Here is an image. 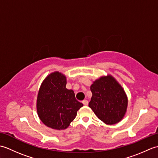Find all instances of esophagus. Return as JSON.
Returning a JSON list of instances; mask_svg holds the SVG:
<instances>
[{
  "label": "esophagus",
  "mask_w": 158,
  "mask_h": 158,
  "mask_svg": "<svg viewBox=\"0 0 158 158\" xmlns=\"http://www.w3.org/2000/svg\"><path fill=\"white\" fill-rule=\"evenodd\" d=\"M82 103L83 104V105L87 106L88 105V101L87 100H83V101H82Z\"/></svg>",
  "instance_id": "esophagus-1"
}]
</instances>
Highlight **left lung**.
I'll return each mask as SVG.
<instances>
[{"label":"left lung","mask_w":158,"mask_h":158,"mask_svg":"<svg viewBox=\"0 0 158 158\" xmlns=\"http://www.w3.org/2000/svg\"><path fill=\"white\" fill-rule=\"evenodd\" d=\"M92 93L89 106L102 122L113 125L119 122L126 113L127 98L124 89L111 75L103 76L90 86Z\"/></svg>","instance_id":"left-lung-1"}]
</instances>
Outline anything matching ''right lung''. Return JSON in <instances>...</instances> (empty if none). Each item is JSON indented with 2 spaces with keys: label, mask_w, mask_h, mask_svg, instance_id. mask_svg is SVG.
<instances>
[{
  "label": "right lung",
  "mask_w": 158,
  "mask_h": 158,
  "mask_svg": "<svg viewBox=\"0 0 158 158\" xmlns=\"http://www.w3.org/2000/svg\"><path fill=\"white\" fill-rule=\"evenodd\" d=\"M66 78L56 71L46 77L40 87L36 110L41 122L55 130H64L75 119L83 104L77 101L73 90L66 88Z\"/></svg>",
  "instance_id": "1"
}]
</instances>
